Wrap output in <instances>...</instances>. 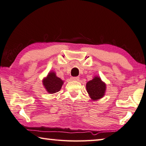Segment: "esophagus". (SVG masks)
Returning a JSON list of instances; mask_svg holds the SVG:
<instances>
[{"mask_svg": "<svg viewBox=\"0 0 146 146\" xmlns=\"http://www.w3.org/2000/svg\"><path fill=\"white\" fill-rule=\"evenodd\" d=\"M71 80H75V81H78L80 80V78L78 76H74V77H71Z\"/></svg>", "mask_w": 146, "mask_h": 146, "instance_id": "esophagus-1", "label": "esophagus"}]
</instances>
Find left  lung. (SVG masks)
Instances as JSON below:
<instances>
[{
    "label": "left lung",
    "mask_w": 146,
    "mask_h": 146,
    "mask_svg": "<svg viewBox=\"0 0 146 146\" xmlns=\"http://www.w3.org/2000/svg\"><path fill=\"white\" fill-rule=\"evenodd\" d=\"M87 91L91 99L96 100L102 98L105 94L106 85L99 77H94L86 84Z\"/></svg>",
    "instance_id": "1"
}]
</instances>
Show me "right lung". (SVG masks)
Listing matches in <instances>:
<instances>
[{
  "mask_svg": "<svg viewBox=\"0 0 146 146\" xmlns=\"http://www.w3.org/2000/svg\"><path fill=\"white\" fill-rule=\"evenodd\" d=\"M43 83L48 92L54 94L59 92L63 84V81L58 78L54 72L49 73L47 77L44 78Z\"/></svg>",
  "mask_w": 146,
  "mask_h": 146,
  "instance_id": "add662e5",
  "label": "right lung"
}]
</instances>
